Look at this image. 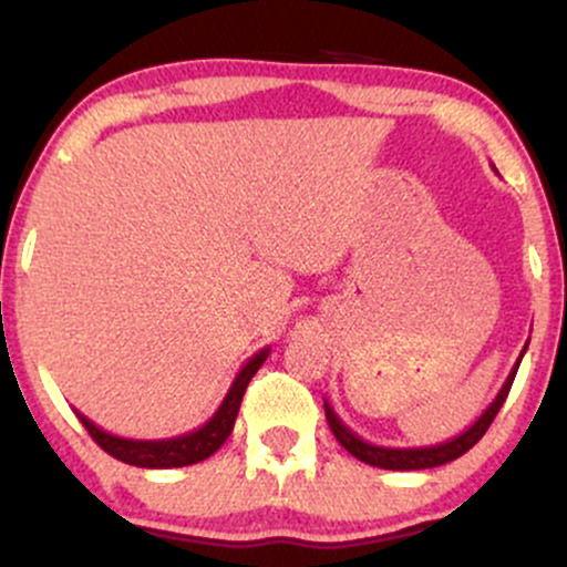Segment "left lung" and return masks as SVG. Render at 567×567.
Here are the masks:
<instances>
[{"label":"left lung","instance_id":"8db88e82","mask_svg":"<svg viewBox=\"0 0 567 567\" xmlns=\"http://www.w3.org/2000/svg\"><path fill=\"white\" fill-rule=\"evenodd\" d=\"M525 349H528V343H525ZM525 349L519 351L517 362H514L512 373L506 375L504 386L498 389L496 400L491 402L483 410V415H480L474 424L466 429V432L455 434V437L445 440V442H437V445H426V447H383V445H373V442L357 437L351 429L343 424L341 419L336 415V410L330 408V402L324 400V415H328V424H330V432L336 434V440L341 442L347 451L354 455V458L365 461L370 466H379V470H394V472H413V470H432V466H442V464H451V461L458 458V455H464L470 447L477 445L480 440H483V434L487 432V426L493 424V419L498 415L501 405H504L506 394H509L512 389V381L514 375H517V368L519 362H523V354Z\"/></svg>","mask_w":567,"mask_h":567}]
</instances>
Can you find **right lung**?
<instances>
[{"instance_id": "right-lung-1", "label": "right lung", "mask_w": 567, "mask_h": 567, "mask_svg": "<svg viewBox=\"0 0 567 567\" xmlns=\"http://www.w3.org/2000/svg\"><path fill=\"white\" fill-rule=\"evenodd\" d=\"M269 351L271 349L266 347L258 351V354H252L243 365V370L237 373V379L231 381L229 392H226L224 402H220L216 413H213V419L207 421V424H202L199 429H194V432L181 434V437H171V440L116 437V434L103 432V429L95 426L93 421L84 419L80 410H74V413L76 419L82 421V426L90 432V437H93L103 451L114 455V458L125 461L130 466H141V470H173V466L199 464V461L210 458V455L216 453L226 440H229L247 383H250L252 375L258 373V368L264 365Z\"/></svg>"}]
</instances>
